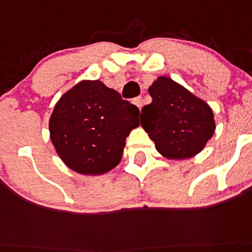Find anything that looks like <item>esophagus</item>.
I'll list each match as a JSON object with an SVG mask.
<instances>
[{"instance_id":"34e87169","label":"esophagus","mask_w":252,"mask_h":252,"mask_svg":"<svg viewBox=\"0 0 252 252\" xmlns=\"http://www.w3.org/2000/svg\"><path fill=\"white\" fill-rule=\"evenodd\" d=\"M133 102H134V104H135L138 108H139V109H142V107H143V98L142 97L134 98Z\"/></svg>"}]
</instances>
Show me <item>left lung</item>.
<instances>
[{
    "instance_id": "8db88e82",
    "label": "left lung",
    "mask_w": 252,
    "mask_h": 252,
    "mask_svg": "<svg viewBox=\"0 0 252 252\" xmlns=\"http://www.w3.org/2000/svg\"><path fill=\"white\" fill-rule=\"evenodd\" d=\"M148 91L153 100L142 109L140 124L157 150L178 160L200 153L215 131L210 105L169 77H158Z\"/></svg>"
}]
</instances>
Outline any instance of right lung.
Listing matches in <instances>:
<instances>
[{"mask_svg":"<svg viewBox=\"0 0 252 252\" xmlns=\"http://www.w3.org/2000/svg\"><path fill=\"white\" fill-rule=\"evenodd\" d=\"M139 109L100 81L65 92L49 118V137L63 163L83 175H102L121 163Z\"/></svg>","mask_w":252,"mask_h":252,"instance_id":"obj_1","label":"right lung"}]
</instances>
